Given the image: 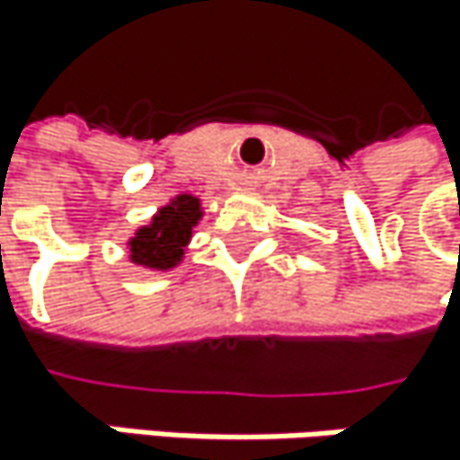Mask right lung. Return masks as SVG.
I'll return each instance as SVG.
<instances>
[{
  "label": "right lung",
  "mask_w": 460,
  "mask_h": 460,
  "mask_svg": "<svg viewBox=\"0 0 460 460\" xmlns=\"http://www.w3.org/2000/svg\"><path fill=\"white\" fill-rule=\"evenodd\" d=\"M201 217V204L193 196H177L163 207L149 226L138 228L130 240V261L152 270H172L182 261L185 245L190 243L193 226Z\"/></svg>",
  "instance_id": "1"
}]
</instances>
